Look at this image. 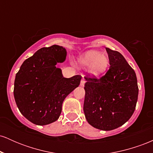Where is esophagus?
Segmentation results:
<instances>
[{"instance_id": "1", "label": "esophagus", "mask_w": 153, "mask_h": 153, "mask_svg": "<svg viewBox=\"0 0 153 153\" xmlns=\"http://www.w3.org/2000/svg\"><path fill=\"white\" fill-rule=\"evenodd\" d=\"M85 79L82 78V80H81V81H80V86H84V85H85Z\"/></svg>"}]
</instances>
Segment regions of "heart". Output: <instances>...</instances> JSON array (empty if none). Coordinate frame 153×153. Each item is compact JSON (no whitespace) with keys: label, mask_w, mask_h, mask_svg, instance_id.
Listing matches in <instances>:
<instances>
[{"label":"heart","mask_w":153,"mask_h":153,"mask_svg":"<svg viewBox=\"0 0 153 153\" xmlns=\"http://www.w3.org/2000/svg\"><path fill=\"white\" fill-rule=\"evenodd\" d=\"M79 62L83 67L89 66V71L91 74L98 76L106 71L109 65V59L106 54L91 50L80 57Z\"/></svg>","instance_id":"b5f03b06"}]
</instances>
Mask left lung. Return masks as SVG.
Here are the masks:
<instances>
[{
    "instance_id": "left-lung-1",
    "label": "left lung",
    "mask_w": 153,
    "mask_h": 153,
    "mask_svg": "<svg viewBox=\"0 0 153 153\" xmlns=\"http://www.w3.org/2000/svg\"><path fill=\"white\" fill-rule=\"evenodd\" d=\"M110 68L100 78L84 77L83 111L91 126L109 131L130 119L136 107L138 85L135 72L119 52L106 48Z\"/></svg>"
}]
</instances>
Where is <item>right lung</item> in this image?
<instances>
[{"label":"right lung","instance_id":"add662e5","mask_svg":"<svg viewBox=\"0 0 153 153\" xmlns=\"http://www.w3.org/2000/svg\"><path fill=\"white\" fill-rule=\"evenodd\" d=\"M66 50L59 45L42 47L26 59L16 75L13 94L22 115L33 124L46 125L57 120L65 99L80 85L81 75L64 78L58 62Z\"/></svg>","mask_w":153,"mask_h":153}]
</instances>
